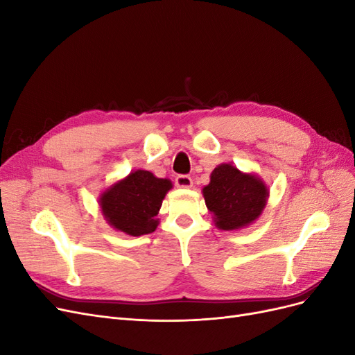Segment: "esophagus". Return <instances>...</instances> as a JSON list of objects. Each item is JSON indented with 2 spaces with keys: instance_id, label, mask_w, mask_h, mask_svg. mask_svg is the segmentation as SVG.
<instances>
[{
  "instance_id": "34e87169",
  "label": "esophagus",
  "mask_w": 355,
  "mask_h": 355,
  "mask_svg": "<svg viewBox=\"0 0 355 355\" xmlns=\"http://www.w3.org/2000/svg\"><path fill=\"white\" fill-rule=\"evenodd\" d=\"M175 184L178 188H191L192 187V179L188 175H178L175 178Z\"/></svg>"
}]
</instances>
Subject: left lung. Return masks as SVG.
I'll list each match as a JSON object with an SVG mask.
<instances>
[{
	"instance_id": "left-lung-1",
	"label": "left lung",
	"mask_w": 355,
	"mask_h": 355,
	"mask_svg": "<svg viewBox=\"0 0 355 355\" xmlns=\"http://www.w3.org/2000/svg\"><path fill=\"white\" fill-rule=\"evenodd\" d=\"M202 196L216 227L230 231L243 228L259 218L268 189L256 176L244 175L231 164H220L213 170Z\"/></svg>"
}]
</instances>
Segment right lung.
I'll return each instance as SVG.
<instances>
[{"label": "right lung", "instance_id": "right-lung-1", "mask_svg": "<svg viewBox=\"0 0 355 355\" xmlns=\"http://www.w3.org/2000/svg\"><path fill=\"white\" fill-rule=\"evenodd\" d=\"M170 188V180L137 170L105 192L101 207L115 230L133 237L151 234L157 228L155 216Z\"/></svg>", "mask_w": 355, "mask_h": 355}]
</instances>
